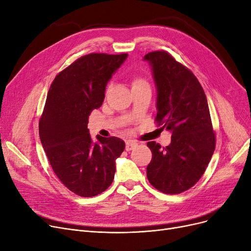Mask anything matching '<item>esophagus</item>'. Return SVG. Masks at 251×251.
<instances>
[{
  "label": "esophagus",
  "mask_w": 251,
  "mask_h": 251,
  "mask_svg": "<svg viewBox=\"0 0 251 251\" xmlns=\"http://www.w3.org/2000/svg\"><path fill=\"white\" fill-rule=\"evenodd\" d=\"M136 147H137V143H136V142H134V141H127V142H126L125 150H126L127 151H130L134 150Z\"/></svg>",
  "instance_id": "esophagus-1"
}]
</instances>
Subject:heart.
Listing matches in <instances>:
<instances>
[{
  "instance_id": "b5f03b06",
  "label": "heart",
  "mask_w": 251,
  "mask_h": 251,
  "mask_svg": "<svg viewBox=\"0 0 251 251\" xmlns=\"http://www.w3.org/2000/svg\"><path fill=\"white\" fill-rule=\"evenodd\" d=\"M131 84H132V87H136L139 85H143V84H148L147 81L142 79L141 77L138 76H133L132 77V80H131Z\"/></svg>"
}]
</instances>
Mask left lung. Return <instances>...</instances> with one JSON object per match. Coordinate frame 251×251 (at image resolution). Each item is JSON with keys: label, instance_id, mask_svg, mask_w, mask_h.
<instances>
[{"label": "left lung", "instance_id": "1", "mask_svg": "<svg viewBox=\"0 0 251 251\" xmlns=\"http://www.w3.org/2000/svg\"><path fill=\"white\" fill-rule=\"evenodd\" d=\"M157 88L156 126L172 132L170 146L148 142L151 161L147 168L151 185L166 194H179L200 181L216 148V133L206 97L190 69L166 50L144 56Z\"/></svg>", "mask_w": 251, "mask_h": 251}]
</instances>
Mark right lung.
I'll return each instance as SVG.
<instances>
[{
    "instance_id": "right-lung-1",
    "label": "right lung",
    "mask_w": 251,
    "mask_h": 251,
    "mask_svg": "<svg viewBox=\"0 0 251 251\" xmlns=\"http://www.w3.org/2000/svg\"><path fill=\"white\" fill-rule=\"evenodd\" d=\"M127 54L91 52L61 71L49 89L38 131L50 167L70 191L92 197L107 189L114 180L115 161L125 143L118 137L97 136L87 129L90 113L99 109L112 74Z\"/></svg>"
}]
</instances>
